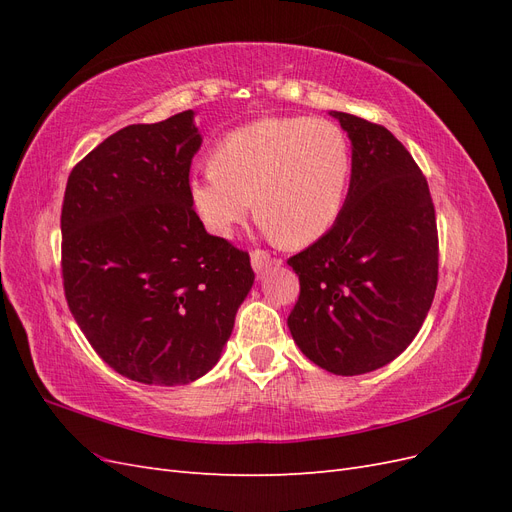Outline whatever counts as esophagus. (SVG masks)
<instances>
[{
	"mask_svg": "<svg viewBox=\"0 0 512 512\" xmlns=\"http://www.w3.org/2000/svg\"><path fill=\"white\" fill-rule=\"evenodd\" d=\"M252 267L256 273H265L271 265H275L277 258H273L269 252L265 250H252Z\"/></svg>",
	"mask_w": 512,
	"mask_h": 512,
	"instance_id": "esophagus-1",
	"label": "esophagus"
}]
</instances>
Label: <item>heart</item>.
<instances>
[{"instance_id":"b5f03b06","label":"heart","mask_w":512,"mask_h":512,"mask_svg":"<svg viewBox=\"0 0 512 512\" xmlns=\"http://www.w3.org/2000/svg\"><path fill=\"white\" fill-rule=\"evenodd\" d=\"M350 149L335 123L265 117L228 132L211 166L190 177V198L213 235L228 237L252 209L288 245L327 235L342 213Z\"/></svg>"}]
</instances>
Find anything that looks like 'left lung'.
<instances>
[{
    "instance_id": "1",
    "label": "left lung",
    "mask_w": 512,
    "mask_h": 512,
    "mask_svg": "<svg viewBox=\"0 0 512 512\" xmlns=\"http://www.w3.org/2000/svg\"><path fill=\"white\" fill-rule=\"evenodd\" d=\"M352 141L346 203L327 235L288 258L299 301L292 339L337 376L374 371L423 327L438 286V226L410 151L378 123L331 113Z\"/></svg>"
}]
</instances>
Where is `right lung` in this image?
I'll return each mask as SVG.
<instances>
[{"instance_id": "right-lung-1", "label": "right lung", "mask_w": 512, "mask_h": 512, "mask_svg": "<svg viewBox=\"0 0 512 512\" xmlns=\"http://www.w3.org/2000/svg\"><path fill=\"white\" fill-rule=\"evenodd\" d=\"M200 143L192 111L121 128L72 168L61 205L70 312L106 365L143 384L205 376L254 284L250 254L192 207Z\"/></svg>"}]
</instances>
